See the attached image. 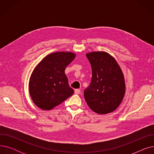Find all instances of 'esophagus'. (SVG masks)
Instances as JSON below:
<instances>
[{
    "mask_svg": "<svg viewBox=\"0 0 154 154\" xmlns=\"http://www.w3.org/2000/svg\"><path fill=\"white\" fill-rule=\"evenodd\" d=\"M80 93V90L79 89V88H77V89H75V94H79Z\"/></svg>",
    "mask_w": 154,
    "mask_h": 154,
    "instance_id": "obj_1",
    "label": "esophagus"
}]
</instances>
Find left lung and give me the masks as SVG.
Instances as JSON below:
<instances>
[{
  "label": "left lung",
  "mask_w": 154,
  "mask_h": 154,
  "mask_svg": "<svg viewBox=\"0 0 154 154\" xmlns=\"http://www.w3.org/2000/svg\"><path fill=\"white\" fill-rule=\"evenodd\" d=\"M92 67V80L85 88V100L91 110L99 114L114 111L122 102L125 92L123 72L113 57L106 52L86 54Z\"/></svg>",
  "instance_id": "1"
}]
</instances>
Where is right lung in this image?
I'll return each mask as SVG.
<instances>
[{
	"mask_svg": "<svg viewBox=\"0 0 154 154\" xmlns=\"http://www.w3.org/2000/svg\"><path fill=\"white\" fill-rule=\"evenodd\" d=\"M75 57L70 52H57L47 55L32 72L29 85L31 98L42 110H51L74 94L65 69Z\"/></svg>",
	"mask_w": 154,
	"mask_h": 154,
	"instance_id": "add662e5",
	"label": "right lung"
}]
</instances>
